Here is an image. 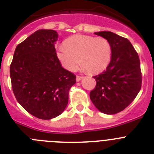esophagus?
<instances>
[{
  "label": "esophagus",
  "instance_id": "1",
  "mask_svg": "<svg viewBox=\"0 0 154 154\" xmlns=\"http://www.w3.org/2000/svg\"><path fill=\"white\" fill-rule=\"evenodd\" d=\"M81 79H82L81 76H77V78H76V80H77V81L78 82V81H80V80H81Z\"/></svg>",
  "mask_w": 154,
  "mask_h": 154
}]
</instances>
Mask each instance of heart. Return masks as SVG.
I'll list each match as a JSON object with an SVG mask.
<instances>
[{
	"instance_id": "1",
	"label": "heart",
	"mask_w": 154,
	"mask_h": 154,
	"mask_svg": "<svg viewBox=\"0 0 154 154\" xmlns=\"http://www.w3.org/2000/svg\"><path fill=\"white\" fill-rule=\"evenodd\" d=\"M56 56L70 71H75L81 62L88 72L96 74L101 72L109 63L112 47L104 37L75 35L64 42V46L57 48Z\"/></svg>"
}]
</instances>
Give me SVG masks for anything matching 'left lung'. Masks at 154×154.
Returning a JSON list of instances; mask_svg holds the SVG:
<instances>
[{"instance_id":"left-lung-1","label":"left lung","mask_w":154,"mask_h":154,"mask_svg":"<svg viewBox=\"0 0 154 154\" xmlns=\"http://www.w3.org/2000/svg\"><path fill=\"white\" fill-rule=\"evenodd\" d=\"M95 34L109 42L112 58L106 70L93 77L97 85L90 92V100L101 112L116 114L128 107L140 90V59L128 38L109 31Z\"/></svg>"}]
</instances>
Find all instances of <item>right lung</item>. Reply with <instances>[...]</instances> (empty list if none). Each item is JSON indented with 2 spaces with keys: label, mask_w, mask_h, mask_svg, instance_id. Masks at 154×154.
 <instances>
[{
  "label": "right lung",
  "mask_w": 154,
  "mask_h": 154,
  "mask_svg": "<svg viewBox=\"0 0 154 154\" xmlns=\"http://www.w3.org/2000/svg\"><path fill=\"white\" fill-rule=\"evenodd\" d=\"M57 32L39 29L18 45L10 67L14 94L23 107L40 119H54L68 103L76 76L56 56Z\"/></svg>",
  "instance_id": "1"
}]
</instances>
